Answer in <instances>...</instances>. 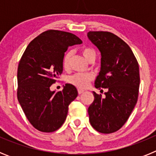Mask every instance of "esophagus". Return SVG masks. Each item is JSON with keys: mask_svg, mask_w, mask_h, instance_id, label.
I'll return each mask as SVG.
<instances>
[{"mask_svg": "<svg viewBox=\"0 0 156 156\" xmlns=\"http://www.w3.org/2000/svg\"><path fill=\"white\" fill-rule=\"evenodd\" d=\"M84 92V90H82V89H78V93H79V94H81L82 93H83Z\"/></svg>", "mask_w": 156, "mask_h": 156, "instance_id": "1", "label": "esophagus"}]
</instances>
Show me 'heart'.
<instances>
[{"mask_svg":"<svg viewBox=\"0 0 156 156\" xmlns=\"http://www.w3.org/2000/svg\"><path fill=\"white\" fill-rule=\"evenodd\" d=\"M81 53L86 60L90 62L92 59L96 58V51L91 48H83L81 49ZM73 56V52L71 51L66 52L62 58V66L65 69H68L70 65V60ZM94 79L93 74L87 73H76L68 77L67 82L73 86L83 89L88 86L89 83Z\"/></svg>","mask_w":156,"mask_h":156,"instance_id":"obj_1","label":"heart"}]
</instances>
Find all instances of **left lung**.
<instances>
[{"instance_id": "1", "label": "left lung", "mask_w": 156, "mask_h": 156, "mask_svg": "<svg viewBox=\"0 0 156 156\" xmlns=\"http://www.w3.org/2000/svg\"><path fill=\"white\" fill-rule=\"evenodd\" d=\"M87 37L101 52V69L96 88L107 89L105 96L93 91L88 108L90 125L97 131L111 133L120 129L137 101L139 66L129 45L110 32L90 31Z\"/></svg>"}]
</instances>
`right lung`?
Segmentation results:
<instances>
[{
	"label": "right lung",
	"mask_w": 156,
	"mask_h": 156,
	"mask_svg": "<svg viewBox=\"0 0 156 156\" xmlns=\"http://www.w3.org/2000/svg\"><path fill=\"white\" fill-rule=\"evenodd\" d=\"M68 32L51 30L29 44L18 66L17 97L25 115L41 132L57 130L64 123L69 105L77 97L76 88L66 83L61 91L51 86L62 73V58L69 46L80 44Z\"/></svg>",
	"instance_id": "add662e5"
}]
</instances>
